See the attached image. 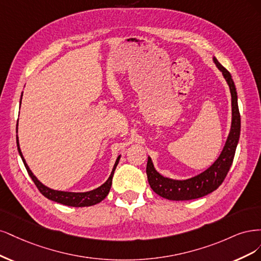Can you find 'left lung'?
Segmentation results:
<instances>
[{
    "mask_svg": "<svg viewBox=\"0 0 261 261\" xmlns=\"http://www.w3.org/2000/svg\"><path fill=\"white\" fill-rule=\"evenodd\" d=\"M213 61L217 68L222 72L230 88L232 121L228 139H226L219 157L216 159V162L212 166L201 173L186 180H173L162 175L155 169L152 158L148 156L146 166L148 183L156 194L164 198L170 200H190L209 194L221 186L233 163L241 133V116L238 105V93L231 73L217 61L216 57H213Z\"/></svg>",
    "mask_w": 261,
    "mask_h": 261,
    "instance_id": "obj_1",
    "label": "left lung"
}]
</instances>
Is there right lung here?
I'll list each match as a JSON object with an SVG mask.
<instances>
[{
	"mask_svg": "<svg viewBox=\"0 0 261 261\" xmlns=\"http://www.w3.org/2000/svg\"><path fill=\"white\" fill-rule=\"evenodd\" d=\"M22 96V94H21ZM20 104H21V98H20ZM16 142H17V148H18V153L22 159V163L26 167V169L30 175V178L32 179V181L35 182L36 187L38 188V190L41 192L42 195H44L46 198L51 199L53 201H56V203H60L66 206H71V207H88V206H93L96 205L98 203H100L109 193V190H111L112 187V182H113V175L114 172L116 170V167L119 163L120 159V155L117 157L116 163L114 165V168L112 170L111 175L109 178L106 180L105 183H103L102 186L89 191V192H65V191H57V190H53L49 189L47 187H45L43 183H41L37 176L32 173V171L30 170V168L28 167L26 161L22 156V153L20 150V146H19V141H18V137H16Z\"/></svg>",
	"mask_w": 261,
	"mask_h": 261,
	"instance_id": "add662e5",
	"label": "right lung"
}]
</instances>
